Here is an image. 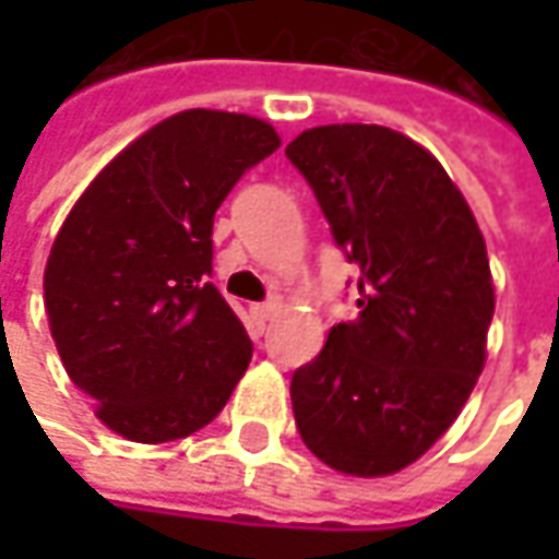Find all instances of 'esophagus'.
<instances>
[{
  "label": "esophagus",
  "mask_w": 559,
  "mask_h": 559,
  "mask_svg": "<svg viewBox=\"0 0 559 559\" xmlns=\"http://www.w3.org/2000/svg\"><path fill=\"white\" fill-rule=\"evenodd\" d=\"M276 313V301H264V305H251V320H254V326L264 333V326H267V320Z\"/></svg>",
  "instance_id": "esophagus-1"
}]
</instances>
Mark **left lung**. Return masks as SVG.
<instances>
[{
	"label": "left lung",
	"mask_w": 559,
	"mask_h": 559,
	"mask_svg": "<svg viewBox=\"0 0 559 559\" xmlns=\"http://www.w3.org/2000/svg\"><path fill=\"white\" fill-rule=\"evenodd\" d=\"M357 267V320L292 376L301 441L348 476H392L457 419L485 367L495 286L479 224L423 145L376 123L286 145Z\"/></svg>",
	"instance_id": "1"
}]
</instances>
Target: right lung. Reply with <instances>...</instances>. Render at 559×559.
I'll return each instance as SVG.
<instances>
[{
  "mask_svg": "<svg viewBox=\"0 0 559 559\" xmlns=\"http://www.w3.org/2000/svg\"><path fill=\"white\" fill-rule=\"evenodd\" d=\"M280 148L267 120L192 108L105 164L55 236L43 276L61 364L96 417L142 444L224 411L251 338L211 276L214 214Z\"/></svg>",
  "mask_w": 559,
  "mask_h": 559,
  "instance_id": "obj_1",
  "label": "right lung"
}]
</instances>
